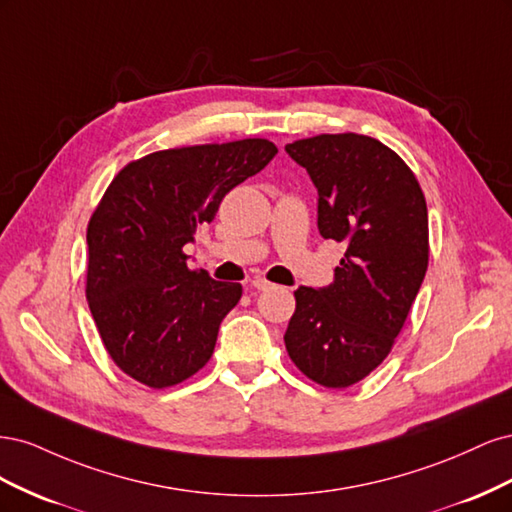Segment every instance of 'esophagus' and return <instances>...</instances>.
Wrapping results in <instances>:
<instances>
[{"label": "esophagus", "mask_w": 512, "mask_h": 512, "mask_svg": "<svg viewBox=\"0 0 512 512\" xmlns=\"http://www.w3.org/2000/svg\"><path fill=\"white\" fill-rule=\"evenodd\" d=\"M250 286H252L254 290H269L273 284H271V282H267L265 277H254V280L250 282Z\"/></svg>", "instance_id": "obj_1"}]
</instances>
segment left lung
Returning a JSON list of instances; mask_svg holds the SVG:
<instances>
[{"instance_id": "left-lung-1", "label": "left lung", "mask_w": 512, "mask_h": 512, "mask_svg": "<svg viewBox=\"0 0 512 512\" xmlns=\"http://www.w3.org/2000/svg\"><path fill=\"white\" fill-rule=\"evenodd\" d=\"M286 151L316 185L320 235L346 245L331 286L294 290L286 350L309 380L348 389L389 356L423 284L425 194L410 166L371 136L318 134Z\"/></svg>"}]
</instances>
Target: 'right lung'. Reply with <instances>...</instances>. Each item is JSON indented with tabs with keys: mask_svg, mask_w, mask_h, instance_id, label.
Returning a JSON list of instances; mask_svg holds the SVG:
<instances>
[{
	"mask_svg": "<svg viewBox=\"0 0 512 512\" xmlns=\"http://www.w3.org/2000/svg\"><path fill=\"white\" fill-rule=\"evenodd\" d=\"M275 153L267 138L164 149L126 164L108 185L87 224L85 294L123 374L166 389L207 365L243 288L190 269L183 245Z\"/></svg>",
	"mask_w": 512,
	"mask_h": 512,
	"instance_id": "1",
	"label": "right lung"
}]
</instances>
